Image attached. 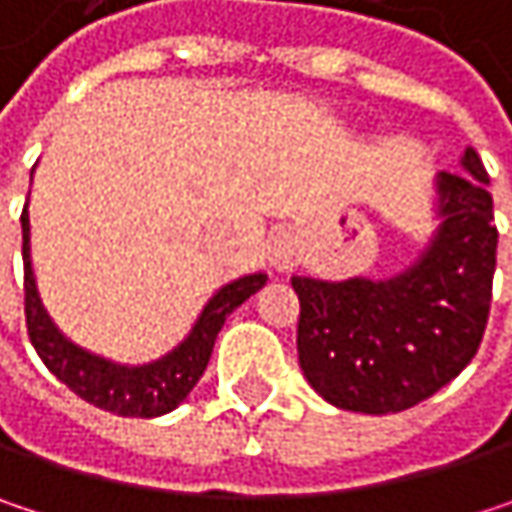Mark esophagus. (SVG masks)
<instances>
[{
  "mask_svg": "<svg viewBox=\"0 0 512 512\" xmlns=\"http://www.w3.org/2000/svg\"><path fill=\"white\" fill-rule=\"evenodd\" d=\"M266 257H269V266H272L275 272L293 269L296 260H299V246H296L293 234H278V237H272Z\"/></svg>",
  "mask_w": 512,
  "mask_h": 512,
  "instance_id": "obj_1",
  "label": "esophagus"
}]
</instances>
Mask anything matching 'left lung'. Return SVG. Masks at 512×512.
Here are the masks:
<instances>
[{"label": "left lung", "mask_w": 512, "mask_h": 512, "mask_svg": "<svg viewBox=\"0 0 512 512\" xmlns=\"http://www.w3.org/2000/svg\"><path fill=\"white\" fill-rule=\"evenodd\" d=\"M460 170L436 174V231L406 269L388 278H290L302 305L299 367L326 403L361 415L403 412L460 376L477 353L498 231L474 148L462 151Z\"/></svg>", "instance_id": "8db88e82"}]
</instances>
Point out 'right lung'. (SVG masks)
<instances>
[{
  "mask_svg": "<svg viewBox=\"0 0 512 512\" xmlns=\"http://www.w3.org/2000/svg\"><path fill=\"white\" fill-rule=\"evenodd\" d=\"M20 225H23V263H26V323L38 356L73 394L124 418L130 415L159 418L177 409L204 376L225 320L266 284V272H252L228 281L207 299L189 335L177 347L145 364H121L79 347L58 329V323L52 320L41 299V287L35 275L29 207L23 210Z\"/></svg>",
  "mask_w": 512,
  "mask_h": 512,
  "instance_id": "add662e5",
  "label": "right lung"
}]
</instances>
